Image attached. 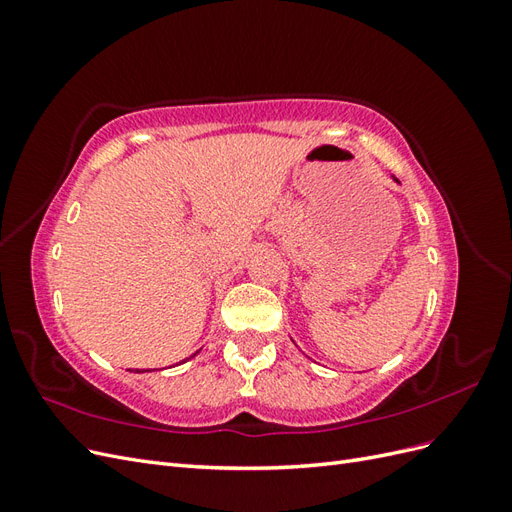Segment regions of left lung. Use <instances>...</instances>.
Returning <instances> with one entry per match:
<instances>
[{
    "label": "left lung",
    "mask_w": 512,
    "mask_h": 512,
    "mask_svg": "<svg viewBox=\"0 0 512 512\" xmlns=\"http://www.w3.org/2000/svg\"><path fill=\"white\" fill-rule=\"evenodd\" d=\"M393 179H395V177H393ZM395 181H397V183H399V179H395Z\"/></svg>",
    "instance_id": "8db88e82"
}]
</instances>
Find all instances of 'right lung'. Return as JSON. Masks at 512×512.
Listing matches in <instances>:
<instances>
[{
	"instance_id": "obj_1",
	"label": "right lung",
	"mask_w": 512,
	"mask_h": 512,
	"mask_svg": "<svg viewBox=\"0 0 512 512\" xmlns=\"http://www.w3.org/2000/svg\"><path fill=\"white\" fill-rule=\"evenodd\" d=\"M143 371H145V369H143ZM143 371H141V369H136V374H143ZM147 371H149V369H147Z\"/></svg>"
}]
</instances>
